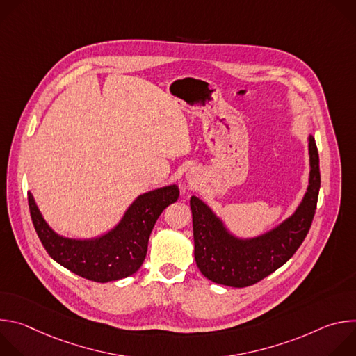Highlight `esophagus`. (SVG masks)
<instances>
[{"instance_id":"1","label":"esophagus","mask_w":356,"mask_h":356,"mask_svg":"<svg viewBox=\"0 0 356 356\" xmlns=\"http://www.w3.org/2000/svg\"><path fill=\"white\" fill-rule=\"evenodd\" d=\"M188 177H190V176H188Z\"/></svg>"}]
</instances>
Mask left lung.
<instances>
[{"label":"left lung","mask_w":356,"mask_h":356,"mask_svg":"<svg viewBox=\"0 0 356 356\" xmlns=\"http://www.w3.org/2000/svg\"><path fill=\"white\" fill-rule=\"evenodd\" d=\"M310 147V186L291 218L266 235L239 241L228 235L221 221L197 197H191L194 258L200 272L214 283L246 287L252 286L284 265L307 236L321 186L318 150L313 136Z\"/></svg>","instance_id":"1"}]
</instances>
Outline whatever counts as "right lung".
<instances>
[{
  "label": "right lung",
  "instance_id": "add662e5",
  "mask_svg": "<svg viewBox=\"0 0 356 356\" xmlns=\"http://www.w3.org/2000/svg\"><path fill=\"white\" fill-rule=\"evenodd\" d=\"M177 198L176 186L138 197L121 224L95 241H73L56 235L42 218L31 193L28 204L35 231L50 258L84 279L106 283L128 277L140 268L156 220Z\"/></svg>",
  "mask_w": 356,
  "mask_h": 356
}]
</instances>
